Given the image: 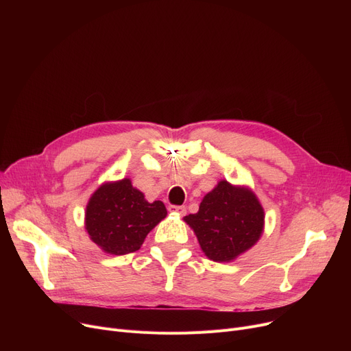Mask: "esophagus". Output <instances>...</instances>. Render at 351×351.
<instances>
[{
	"label": "esophagus",
	"mask_w": 351,
	"mask_h": 351,
	"mask_svg": "<svg viewBox=\"0 0 351 351\" xmlns=\"http://www.w3.org/2000/svg\"><path fill=\"white\" fill-rule=\"evenodd\" d=\"M169 212H172V213H176V215H180V216H183L186 213V208L185 206H176V205H171L169 206Z\"/></svg>",
	"instance_id": "1"
}]
</instances>
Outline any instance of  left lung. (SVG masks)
I'll return each instance as SVG.
<instances>
[{
	"label": "left lung",
	"instance_id": "8db88e82",
	"mask_svg": "<svg viewBox=\"0 0 351 351\" xmlns=\"http://www.w3.org/2000/svg\"><path fill=\"white\" fill-rule=\"evenodd\" d=\"M204 253L213 262H232L259 241L265 212L245 186L220 180L200 202L197 213L185 216Z\"/></svg>",
	"mask_w": 351,
	"mask_h": 351
}]
</instances>
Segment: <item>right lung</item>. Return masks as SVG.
<instances>
[{
	"label": "right lung",
	"instance_id": "add662e5",
	"mask_svg": "<svg viewBox=\"0 0 351 351\" xmlns=\"http://www.w3.org/2000/svg\"><path fill=\"white\" fill-rule=\"evenodd\" d=\"M160 200L149 204L131 179L108 182L90 196L85 212V229L90 241L109 254H128L141 249L146 234L162 219Z\"/></svg>",
	"mask_w": 351,
	"mask_h": 351
}]
</instances>
